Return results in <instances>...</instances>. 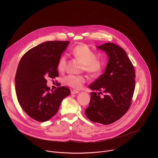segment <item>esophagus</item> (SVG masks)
<instances>
[{"instance_id": "34e87169", "label": "esophagus", "mask_w": 158, "mask_h": 158, "mask_svg": "<svg viewBox=\"0 0 158 158\" xmlns=\"http://www.w3.org/2000/svg\"><path fill=\"white\" fill-rule=\"evenodd\" d=\"M77 93H79V91H77V90H72L71 91L72 94H77Z\"/></svg>"}]
</instances>
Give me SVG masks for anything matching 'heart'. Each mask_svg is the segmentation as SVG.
Returning <instances> with one entry per match:
<instances>
[{"mask_svg":"<svg viewBox=\"0 0 158 158\" xmlns=\"http://www.w3.org/2000/svg\"><path fill=\"white\" fill-rule=\"evenodd\" d=\"M71 54L76 59L84 64V69L90 75L98 76L101 73L104 67L102 60L97 57L96 54L87 45L82 44L75 46L71 51ZM67 57L61 56L57 62V69L59 72H64L67 65ZM86 81L85 77L82 76L69 75L64 79L67 85L76 89L82 87Z\"/></svg>","mask_w":158,"mask_h":158,"instance_id":"b5f03b06","label":"heart"}]
</instances>
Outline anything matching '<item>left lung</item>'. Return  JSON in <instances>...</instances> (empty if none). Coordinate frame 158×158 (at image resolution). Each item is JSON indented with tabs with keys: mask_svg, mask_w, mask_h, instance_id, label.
Segmentation results:
<instances>
[{
	"mask_svg": "<svg viewBox=\"0 0 158 158\" xmlns=\"http://www.w3.org/2000/svg\"><path fill=\"white\" fill-rule=\"evenodd\" d=\"M109 57L104 73L89 87L91 93L89 105L85 110L86 117L93 122L105 125L113 123L123 117L129 109L135 89L134 66L126 51L114 43L98 47ZM102 91L103 98L95 91Z\"/></svg>",
	"mask_w": 158,
	"mask_h": 158,
	"instance_id": "8db88e82",
	"label": "left lung"
}]
</instances>
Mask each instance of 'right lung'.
Listing matches in <instances>:
<instances>
[{"mask_svg": "<svg viewBox=\"0 0 158 158\" xmlns=\"http://www.w3.org/2000/svg\"><path fill=\"white\" fill-rule=\"evenodd\" d=\"M69 41H47L31 49L22 57L15 83L19 103L32 119L45 122L59 110L62 101L71 91L65 86L50 90L47 77L59 76L57 62Z\"/></svg>", "mask_w": 158, "mask_h": 158, "instance_id": "add662e5", "label": "right lung"}]
</instances>
